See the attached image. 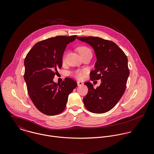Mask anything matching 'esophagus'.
Instances as JSON below:
<instances>
[{
	"label": "esophagus",
	"instance_id": "esophagus-1",
	"mask_svg": "<svg viewBox=\"0 0 154 154\" xmlns=\"http://www.w3.org/2000/svg\"><path fill=\"white\" fill-rule=\"evenodd\" d=\"M77 84H78V86H81L83 85V83L81 82H77Z\"/></svg>",
	"mask_w": 154,
	"mask_h": 154
}]
</instances>
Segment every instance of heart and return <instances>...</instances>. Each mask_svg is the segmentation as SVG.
I'll list each match as a JSON object with an SVG mask.
<instances>
[{
    "instance_id": "heart-1",
    "label": "heart",
    "mask_w": 154,
    "mask_h": 154,
    "mask_svg": "<svg viewBox=\"0 0 154 154\" xmlns=\"http://www.w3.org/2000/svg\"><path fill=\"white\" fill-rule=\"evenodd\" d=\"M78 51L80 53V54H83L84 53H86L88 51H91L90 49L88 48L86 46H81L78 48ZM65 59V58H64ZM88 70L87 69H78L75 71H74L72 73V76L75 77V78L78 79H82L84 78L85 75L87 73Z\"/></svg>"
}]
</instances>
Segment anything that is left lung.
Masks as SVG:
<instances>
[{"instance_id": "left-lung-1", "label": "left lung", "mask_w": 154, "mask_h": 154, "mask_svg": "<svg viewBox=\"0 0 154 154\" xmlns=\"http://www.w3.org/2000/svg\"><path fill=\"white\" fill-rule=\"evenodd\" d=\"M78 40L89 44L97 57L95 69L90 72L91 81L101 80L100 87L94 88L85 82L88 94L83 101L87 109L101 114L111 110L123 96L129 75L128 57L114 42L97 37H78Z\"/></svg>"}]
</instances>
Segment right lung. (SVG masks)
<instances>
[{
  "mask_svg": "<svg viewBox=\"0 0 154 154\" xmlns=\"http://www.w3.org/2000/svg\"><path fill=\"white\" fill-rule=\"evenodd\" d=\"M76 37L56 36L38 42L25 59L24 79L28 95L36 108L46 115L63 112L69 95L77 87V83L69 78L61 84L53 81L57 69L62 66L66 45Z\"/></svg>",
  "mask_w": 154,
  "mask_h": 154,
  "instance_id": "add662e5",
  "label": "right lung"
}]
</instances>
